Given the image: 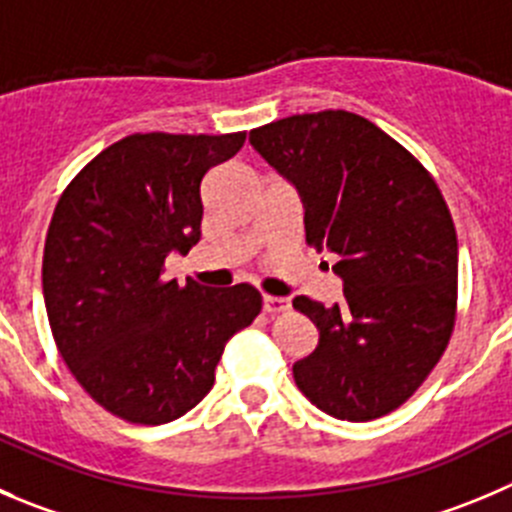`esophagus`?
<instances>
[{
    "label": "esophagus",
    "instance_id": "34e87169",
    "mask_svg": "<svg viewBox=\"0 0 512 512\" xmlns=\"http://www.w3.org/2000/svg\"><path fill=\"white\" fill-rule=\"evenodd\" d=\"M289 299L284 296H264V311L266 314H281V311H289Z\"/></svg>",
    "mask_w": 512,
    "mask_h": 512
}]
</instances>
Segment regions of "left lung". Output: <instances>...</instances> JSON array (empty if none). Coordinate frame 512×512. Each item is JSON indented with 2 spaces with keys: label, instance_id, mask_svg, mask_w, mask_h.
Returning <instances> with one entry per match:
<instances>
[{
  "label": "left lung",
  "instance_id": "obj_1",
  "mask_svg": "<svg viewBox=\"0 0 512 512\" xmlns=\"http://www.w3.org/2000/svg\"><path fill=\"white\" fill-rule=\"evenodd\" d=\"M299 193L306 243L337 253L344 301L296 296L319 344L296 387L326 415L367 422L397 410L450 342L457 236L440 188L397 140L347 110L291 115L248 135Z\"/></svg>",
  "mask_w": 512,
  "mask_h": 512
}]
</instances>
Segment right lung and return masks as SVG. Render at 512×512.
Listing matches in <instances>:
<instances>
[{"label": "right lung", "mask_w": 512, "mask_h": 512, "mask_svg": "<svg viewBox=\"0 0 512 512\" xmlns=\"http://www.w3.org/2000/svg\"><path fill=\"white\" fill-rule=\"evenodd\" d=\"M246 133H135L92 158L57 201L42 261L57 349L87 394L135 425L178 420L213 387L223 347L261 311L251 284L165 279L201 241L203 175Z\"/></svg>", "instance_id": "add662e5"}]
</instances>
